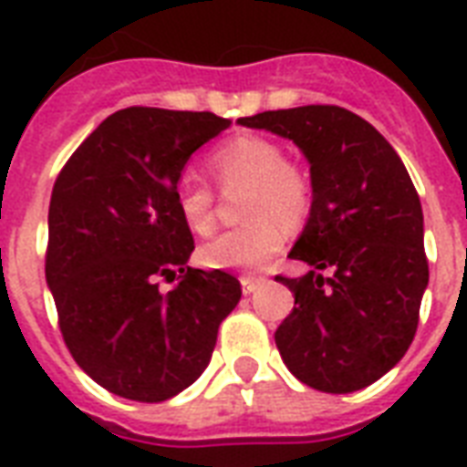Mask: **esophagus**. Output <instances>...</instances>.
Wrapping results in <instances>:
<instances>
[{"instance_id":"esophagus-1","label":"esophagus","mask_w":467,"mask_h":467,"mask_svg":"<svg viewBox=\"0 0 467 467\" xmlns=\"http://www.w3.org/2000/svg\"><path fill=\"white\" fill-rule=\"evenodd\" d=\"M240 284H242V293L244 296H249V293H254L259 285L264 284V278H252V276H242L240 278Z\"/></svg>"}]
</instances>
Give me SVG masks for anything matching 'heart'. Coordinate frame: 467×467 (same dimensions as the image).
<instances>
[{
  "mask_svg": "<svg viewBox=\"0 0 467 467\" xmlns=\"http://www.w3.org/2000/svg\"><path fill=\"white\" fill-rule=\"evenodd\" d=\"M220 183H247L242 227L215 234L198 249L208 269L256 271L284 247V225H298L310 211V183L298 169L285 164L284 150L271 140L244 135L234 138L211 157ZM176 205L183 223L198 234L215 225L213 191L198 176L183 174L176 183Z\"/></svg>",
  "mask_w": 467,
  "mask_h": 467,
  "instance_id": "1",
  "label": "heart"
}]
</instances>
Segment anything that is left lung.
Listing matches in <instances>:
<instances>
[{
  "label": "left lung",
  "instance_id": "8db88e82",
  "mask_svg": "<svg viewBox=\"0 0 467 467\" xmlns=\"http://www.w3.org/2000/svg\"><path fill=\"white\" fill-rule=\"evenodd\" d=\"M291 140L310 164L312 203L293 259L307 271L278 276L296 307L276 329L281 358L300 383L354 392L405 356L429 284L424 215L392 145L339 106H298L237 119Z\"/></svg>",
  "mask_w": 467,
  "mask_h": 467
}]
</instances>
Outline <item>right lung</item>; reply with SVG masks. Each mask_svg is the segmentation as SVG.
Segmentation results:
<instances>
[{"instance_id": "1", "label": "right lung", "mask_w": 467, "mask_h": 467, "mask_svg": "<svg viewBox=\"0 0 467 467\" xmlns=\"http://www.w3.org/2000/svg\"><path fill=\"white\" fill-rule=\"evenodd\" d=\"M227 126L208 111L123 109L55 182L47 288L72 358L113 395L161 402L186 390L240 303L237 278L186 266L193 234L176 205L186 161ZM160 275L182 281L161 294Z\"/></svg>"}]
</instances>
